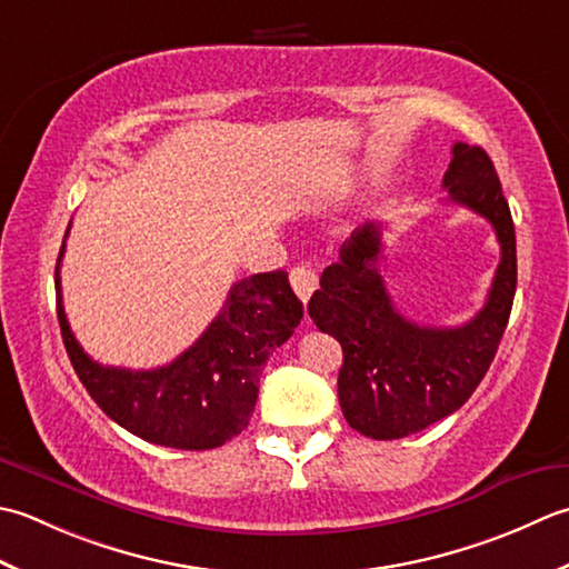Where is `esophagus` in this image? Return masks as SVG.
Returning a JSON list of instances; mask_svg holds the SVG:
<instances>
[{
  "label": "esophagus",
  "instance_id": "1",
  "mask_svg": "<svg viewBox=\"0 0 569 569\" xmlns=\"http://www.w3.org/2000/svg\"><path fill=\"white\" fill-rule=\"evenodd\" d=\"M289 282H292V289H295V295L305 301H309V297L315 295V289H317V284H319V280H317V272L309 268V264H297V268L289 272Z\"/></svg>",
  "mask_w": 569,
  "mask_h": 569
}]
</instances>
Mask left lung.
<instances>
[{
  "label": "left lung",
  "instance_id": "1",
  "mask_svg": "<svg viewBox=\"0 0 569 569\" xmlns=\"http://www.w3.org/2000/svg\"><path fill=\"white\" fill-rule=\"evenodd\" d=\"M449 201L471 208L496 230L501 262L486 305L461 327L405 319L382 282L380 226L343 242L339 262L321 274L309 317L343 349L341 412L370 439H400L459 410L489 370L516 295V230L493 161L481 147L457 142L442 179Z\"/></svg>",
  "mask_w": 569,
  "mask_h": 569
}]
</instances>
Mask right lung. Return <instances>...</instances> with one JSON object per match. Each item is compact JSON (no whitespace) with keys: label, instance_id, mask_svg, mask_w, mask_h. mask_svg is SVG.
I'll list each match as a JSON object with an SVG mask.
<instances>
[{"label":"right lung","instance_id":"obj_1","mask_svg":"<svg viewBox=\"0 0 569 569\" xmlns=\"http://www.w3.org/2000/svg\"><path fill=\"white\" fill-rule=\"evenodd\" d=\"M66 238L56 264L58 323L68 358L100 410L144 442L171 449H216L246 430L264 363L305 315L287 272L236 282L199 341L171 363L152 370L112 368L92 361L68 327L58 277Z\"/></svg>","mask_w":569,"mask_h":569}]
</instances>
